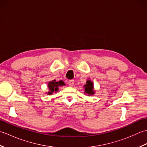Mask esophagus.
I'll return each instance as SVG.
<instances>
[{"instance_id": "1", "label": "esophagus", "mask_w": 147, "mask_h": 147, "mask_svg": "<svg viewBox=\"0 0 147 147\" xmlns=\"http://www.w3.org/2000/svg\"><path fill=\"white\" fill-rule=\"evenodd\" d=\"M68 84L69 86H73L74 84V81L73 80H71L68 82Z\"/></svg>"}]
</instances>
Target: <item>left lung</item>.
<instances>
[{
  "instance_id": "1",
  "label": "left lung",
  "mask_w": 147,
  "mask_h": 147,
  "mask_svg": "<svg viewBox=\"0 0 147 147\" xmlns=\"http://www.w3.org/2000/svg\"><path fill=\"white\" fill-rule=\"evenodd\" d=\"M85 92L88 94L93 95L94 92H93V83L91 82L90 80H88L86 82V84L85 85Z\"/></svg>"
}]
</instances>
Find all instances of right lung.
<instances>
[{"label": "right lung", "instance_id": "1", "mask_svg": "<svg viewBox=\"0 0 147 147\" xmlns=\"http://www.w3.org/2000/svg\"><path fill=\"white\" fill-rule=\"evenodd\" d=\"M65 85L64 83L62 81H59V82H56L55 80L50 82L49 83V88L50 91L48 92V94H52L53 92L58 91V86H60L62 85Z\"/></svg>", "mask_w": 147, "mask_h": 147}]
</instances>
